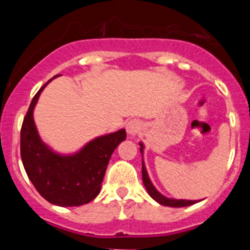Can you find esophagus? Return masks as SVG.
<instances>
[{
    "mask_svg": "<svg viewBox=\"0 0 250 250\" xmlns=\"http://www.w3.org/2000/svg\"><path fill=\"white\" fill-rule=\"evenodd\" d=\"M125 129H126L127 134L131 138H134L135 135H138V132L141 130V123L139 120H136V119H132V120L127 121Z\"/></svg>",
    "mask_w": 250,
    "mask_h": 250,
    "instance_id": "esophagus-1",
    "label": "esophagus"
}]
</instances>
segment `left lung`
<instances>
[{"instance_id":"8db88e82","label":"left lung","mask_w":250,"mask_h":250,"mask_svg":"<svg viewBox=\"0 0 250 250\" xmlns=\"http://www.w3.org/2000/svg\"><path fill=\"white\" fill-rule=\"evenodd\" d=\"M140 152L143 155L144 152V144L140 143ZM143 182H144L145 188H146L147 193L151 196L152 199L158 202L159 204L165 205V207H173V208H183V207H189V205H193L195 203H198L196 200H185V199H171V198H167L165 195H163L161 193H159L156 190V188L152 185L151 180H150L149 175H147V170L144 165V160H143Z\"/></svg>"}]
</instances>
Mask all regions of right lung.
I'll return each instance as SVG.
<instances>
[{"mask_svg":"<svg viewBox=\"0 0 250 250\" xmlns=\"http://www.w3.org/2000/svg\"><path fill=\"white\" fill-rule=\"evenodd\" d=\"M50 81L35 95L22 123V164L31 183L48 203L59 207H79L99 195L111 154L126 139V131L120 129L98 136L74 154L65 155L54 151L40 138L34 120L35 106Z\"/></svg>","mask_w":250,"mask_h":250,"instance_id":"obj_1","label":"right lung"}]
</instances>
